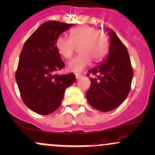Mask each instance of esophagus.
Wrapping results in <instances>:
<instances>
[{
	"label": "esophagus",
	"instance_id": "34e87169",
	"mask_svg": "<svg viewBox=\"0 0 155 155\" xmlns=\"http://www.w3.org/2000/svg\"><path fill=\"white\" fill-rule=\"evenodd\" d=\"M81 74H76V79H79V78H80L81 77Z\"/></svg>",
	"mask_w": 155,
	"mask_h": 155
}]
</instances>
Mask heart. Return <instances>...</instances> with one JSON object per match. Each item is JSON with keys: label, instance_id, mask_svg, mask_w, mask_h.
<instances>
[{"label": "heart", "instance_id": "1", "mask_svg": "<svg viewBox=\"0 0 155 155\" xmlns=\"http://www.w3.org/2000/svg\"><path fill=\"white\" fill-rule=\"evenodd\" d=\"M57 49L68 59L73 56L76 48L79 47V54L68 63V70L79 72L91 64L101 62L108 50V39L106 34L98 31L95 27L84 25L73 28L70 31V38L62 35L56 41Z\"/></svg>", "mask_w": 155, "mask_h": 155}]
</instances>
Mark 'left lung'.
<instances>
[{
  "label": "left lung",
  "instance_id": "1",
  "mask_svg": "<svg viewBox=\"0 0 155 155\" xmlns=\"http://www.w3.org/2000/svg\"><path fill=\"white\" fill-rule=\"evenodd\" d=\"M110 48L106 61L88 71L96 76L91 79L87 92V101L93 107L109 112L120 106L131 89L133 69L127 48L113 30H110Z\"/></svg>",
  "mask_w": 155,
  "mask_h": 155
}]
</instances>
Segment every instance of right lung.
Masks as SVG:
<instances>
[{"label": "right lung", "instance_id": "right-lung-1", "mask_svg": "<svg viewBox=\"0 0 155 155\" xmlns=\"http://www.w3.org/2000/svg\"><path fill=\"white\" fill-rule=\"evenodd\" d=\"M72 23L49 20L27 39L15 79L23 102L40 115H48L61 105L66 88L76 80L74 74L59 75L64 63L56 45L58 37Z\"/></svg>", "mask_w": 155, "mask_h": 155}]
</instances>
